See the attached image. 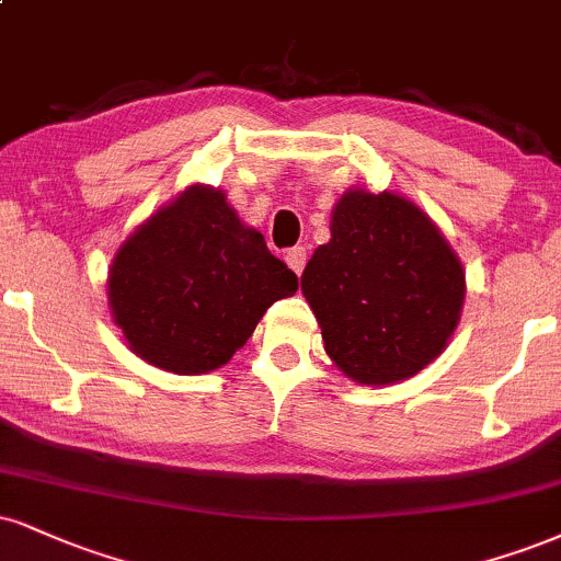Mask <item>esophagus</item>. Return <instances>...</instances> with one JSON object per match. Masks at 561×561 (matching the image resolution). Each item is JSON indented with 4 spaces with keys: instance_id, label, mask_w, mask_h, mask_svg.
<instances>
[{
    "instance_id": "esophagus-1",
    "label": "esophagus",
    "mask_w": 561,
    "mask_h": 561,
    "mask_svg": "<svg viewBox=\"0 0 561 561\" xmlns=\"http://www.w3.org/2000/svg\"><path fill=\"white\" fill-rule=\"evenodd\" d=\"M285 261H287V266L293 268L295 274H302V268H306V261H308V253H306V248H293V251H287V255H285Z\"/></svg>"
}]
</instances>
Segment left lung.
<instances>
[{
  "mask_svg": "<svg viewBox=\"0 0 561 561\" xmlns=\"http://www.w3.org/2000/svg\"><path fill=\"white\" fill-rule=\"evenodd\" d=\"M329 232L300 276L327 355L366 387L421 374L460 323L462 261L421 206L389 191L350 187Z\"/></svg>",
  "mask_w": 561,
  "mask_h": 561,
  "instance_id": "obj_1",
  "label": "left lung"
}]
</instances>
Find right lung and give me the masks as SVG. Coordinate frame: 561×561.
Returning <instances> with one entry per match:
<instances>
[{
	"label": "right lung",
	"mask_w": 561,
	"mask_h": 561,
	"mask_svg": "<svg viewBox=\"0 0 561 561\" xmlns=\"http://www.w3.org/2000/svg\"><path fill=\"white\" fill-rule=\"evenodd\" d=\"M298 276L248 227L219 187H185L114 253L112 319L140 360L178 376L221 368Z\"/></svg>",
	"instance_id": "obj_1"
}]
</instances>
